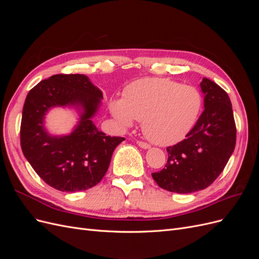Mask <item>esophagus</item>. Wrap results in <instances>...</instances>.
Returning <instances> with one entry per match:
<instances>
[{"instance_id":"34e87169","label":"esophagus","mask_w":259,"mask_h":259,"mask_svg":"<svg viewBox=\"0 0 259 259\" xmlns=\"http://www.w3.org/2000/svg\"><path fill=\"white\" fill-rule=\"evenodd\" d=\"M137 145H138L140 148H143V149H149V148H150V146H149V144L144 143V142H140V140H138Z\"/></svg>"}]
</instances>
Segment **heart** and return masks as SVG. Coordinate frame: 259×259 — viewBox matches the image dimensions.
Returning <instances> with one entry per match:
<instances>
[{
	"mask_svg": "<svg viewBox=\"0 0 259 259\" xmlns=\"http://www.w3.org/2000/svg\"><path fill=\"white\" fill-rule=\"evenodd\" d=\"M201 95L192 86L163 77H147L132 83L123 99L110 101V111L123 126L143 121L146 137L155 145L168 146L183 140L201 110Z\"/></svg>",
	"mask_w": 259,
	"mask_h": 259,
	"instance_id": "1",
	"label": "heart"
}]
</instances>
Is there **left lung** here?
Here are the masks:
<instances>
[{"mask_svg":"<svg viewBox=\"0 0 259 259\" xmlns=\"http://www.w3.org/2000/svg\"><path fill=\"white\" fill-rule=\"evenodd\" d=\"M200 88L204 111L186 139L166 148L165 167L152 173L159 187L170 192L205 189L224 170L236 147L237 130L228 94L206 77Z\"/></svg>","mask_w":259,"mask_h":259,"instance_id":"1","label":"left lung"}]
</instances>
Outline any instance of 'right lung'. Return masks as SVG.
<instances>
[{
	"label": "right lung",
	"mask_w": 259,
	"mask_h": 259,
	"mask_svg": "<svg viewBox=\"0 0 259 259\" xmlns=\"http://www.w3.org/2000/svg\"><path fill=\"white\" fill-rule=\"evenodd\" d=\"M103 92L84 74H56L31 90L22 109L20 144L23 155L44 182L59 191L77 192L96 186L107 173L115 147L125 138L106 136L93 122ZM71 107L78 123L67 136L45 127L53 107Z\"/></svg>",
	"instance_id": "obj_1"
}]
</instances>
